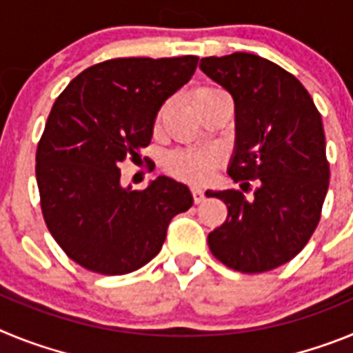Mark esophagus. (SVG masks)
Masks as SVG:
<instances>
[{
  "mask_svg": "<svg viewBox=\"0 0 353 353\" xmlns=\"http://www.w3.org/2000/svg\"><path fill=\"white\" fill-rule=\"evenodd\" d=\"M191 192H192V199H194L196 205L201 203V201H203V199H205L203 189H199V187H192Z\"/></svg>",
  "mask_w": 353,
  "mask_h": 353,
  "instance_id": "obj_1",
  "label": "esophagus"
}]
</instances>
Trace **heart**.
Wrapping results in <instances>:
<instances>
[{
    "instance_id": "heart-1",
    "label": "heart",
    "mask_w": 353,
    "mask_h": 353,
    "mask_svg": "<svg viewBox=\"0 0 353 353\" xmlns=\"http://www.w3.org/2000/svg\"><path fill=\"white\" fill-rule=\"evenodd\" d=\"M214 88H199L196 93L212 92ZM164 109H161L155 117V127L161 125V118ZM219 157L215 154L214 150H205V148H185V150H174L164 161V166L174 174L176 179L185 180L191 183H203L214 174L215 168H217Z\"/></svg>"
}]
</instances>
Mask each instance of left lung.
Masks as SVG:
<instances>
[{"label": "left lung", "instance_id": "8db88e82", "mask_svg": "<svg viewBox=\"0 0 353 353\" xmlns=\"http://www.w3.org/2000/svg\"><path fill=\"white\" fill-rule=\"evenodd\" d=\"M199 68L235 101V155L228 174L248 191L210 192L228 217L208 235L221 263L244 274L272 270L310 242L329 189L322 117L301 81L261 56L201 58Z\"/></svg>", "mask_w": 353, "mask_h": 353}]
</instances>
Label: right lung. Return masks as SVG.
Masks as SVG:
<instances>
[{
	"label": "right lung",
	"instance_id": "right-lung-1",
	"mask_svg": "<svg viewBox=\"0 0 353 353\" xmlns=\"http://www.w3.org/2000/svg\"><path fill=\"white\" fill-rule=\"evenodd\" d=\"M198 56L114 58L86 68L60 93L37 146L43 221L70 260L105 276L141 269L170 221L192 207L187 185L157 176L120 185L118 164L152 141L157 111L191 79Z\"/></svg>",
	"mask_w": 353,
	"mask_h": 353
}]
</instances>
